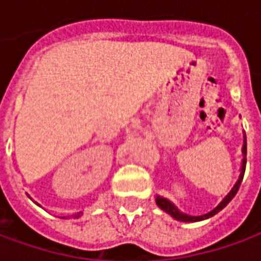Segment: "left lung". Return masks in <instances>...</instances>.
Here are the masks:
<instances>
[{
  "label": "left lung",
  "mask_w": 261,
  "mask_h": 261,
  "mask_svg": "<svg viewBox=\"0 0 261 261\" xmlns=\"http://www.w3.org/2000/svg\"><path fill=\"white\" fill-rule=\"evenodd\" d=\"M247 145H246V135H244V142H243V149H242V153H243V161H242V169H240V176H239V179H237V182L234 183V186L231 188L227 196L224 197L222 202L217 204L215 209L209 212V213H206V215H202V216H190V215H186V213H182L180 210L176 207L175 204L172 202H169L168 199H165V197H162V196H156V204L161 207L163 212H166L169 213L170 216L176 219V220H179V222H200V220H204V219H209V217L215 216L216 213H219L220 210L224 209L229 202L236 196L237 190L240 188V183L243 180V176H244V170H246V152H247V148H246Z\"/></svg>",
  "instance_id": "1"
}]
</instances>
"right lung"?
Masks as SVG:
<instances>
[{
  "label": "right lung",
  "mask_w": 261,
  "mask_h": 261,
  "mask_svg": "<svg viewBox=\"0 0 261 261\" xmlns=\"http://www.w3.org/2000/svg\"><path fill=\"white\" fill-rule=\"evenodd\" d=\"M78 216H79V215H78Z\"/></svg>",
  "instance_id": "obj_1"
}]
</instances>
